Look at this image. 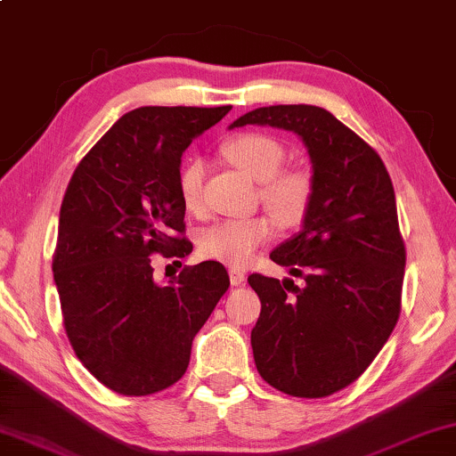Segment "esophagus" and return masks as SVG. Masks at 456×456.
<instances>
[{"label":"esophagus","instance_id":"34e87169","mask_svg":"<svg viewBox=\"0 0 456 456\" xmlns=\"http://www.w3.org/2000/svg\"><path fill=\"white\" fill-rule=\"evenodd\" d=\"M229 279H232V285H241L246 281V275L240 269H229Z\"/></svg>","mask_w":456,"mask_h":456}]
</instances>
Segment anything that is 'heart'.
Returning a JSON list of instances; mask_svg holds the SVG:
<instances>
[{"label": "heart", "instance_id": "obj_1", "mask_svg": "<svg viewBox=\"0 0 456 456\" xmlns=\"http://www.w3.org/2000/svg\"><path fill=\"white\" fill-rule=\"evenodd\" d=\"M223 156L240 171L260 181L258 200L275 216L254 215L246 218H223L204 227L198 235L202 256L218 263L244 266L260 246L273 240L275 221L283 227H296L305 221L314 198V179L306 168H283V143L266 133L250 131L229 137L223 143ZM206 165L202 158L190 156L177 171V193L187 210L198 212L204 206Z\"/></svg>", "mask_w": 456, "mask_h": 456}]
</instances>
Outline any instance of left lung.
<instances>
[{
	"mask_svg": "<svg viewBox=\"0 0 456 456\" xmlns=\"http://www.w3.org/2000/svg\"><path fill=\"white\" fill-rule=\"evenodd\" d=\"M244 125L298 133L314 171L305 229L271 252L305 285L248 277L260 298L254 362L279 392L331 396L365 373L400 317L406 250L392 179L378 151L323 108H256L232 126Z\"/></svg>",
	"mask_w": 456,
	"mask_h": 456,
	"instance_id": "1",
	"label": "left lung"
}]
</instances>
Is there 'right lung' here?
I'll list each match as a JSON object with an SVG mask.
<instances>
[{
	"mask_svg": "<svg viewBox=\"0 0 456 456\" xmlns=\"http://www.w3.org/2000/svg\"><path fill=\"white\" fill-rule=\"evenodd\" d=\"M232 106H143L78 162L60 208L53 279L69 342L94 378L150 396L183 378L193 336L229 289L216 260L154 283L151 258H185L181 156Z\"/></svg>",
	"mask_w": 456,
	"mask_h": 456,
	"instance_id": "obj_1",
	"label": "right lung"
}]
</instances>
